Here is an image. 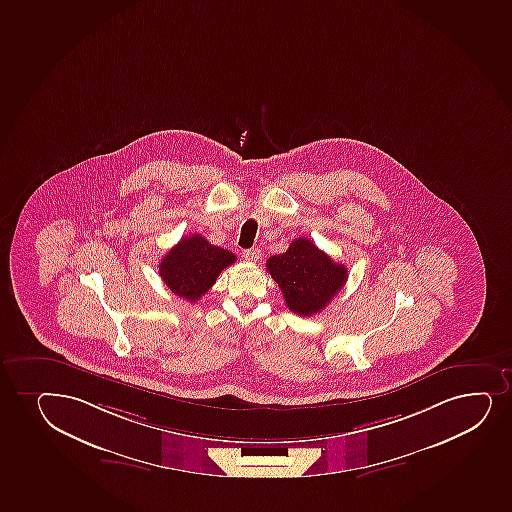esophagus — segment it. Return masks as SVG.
<instances>
[{
	"label": "esophagus",
	"mask_w": 512,
	"mask_h": 512,
	"mask_svg": "<svg viewBox=\"0 0 512 512\" xmlns=\"http://www.w3.org/2000/svg\"><path fill=\"white\" fill-rule=\"evenodd\" d=\"M242 256H244V259L249 261V263H258L259 258H261V251L256 249V247H253V249H244Z\"/></svg>",
	"instance_id": "34e87169"
}]
</instances>
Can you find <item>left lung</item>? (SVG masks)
Here are the masks:
<instances>
[{"label": "left lung", "mask_w": 512, "mask_h": 512, "mask_svg": "<svg viewBox=\"0 0 512 512\" xmlns=\"http://www.w3.org/2000/svg\"><path fill=\"white\" fill-rule=\"evenodd\" d=\"M266 268L282 288L288 309L307 318L323 311L348 278L345 266L306 237L292 241L285 253L271 256Z\"/></svg>", "instance_id": "left-lung-1"}]
</instances>
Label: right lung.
<instances>
[{"instance_id":"add662e5","label":"right lung","mask_w":512,"mask_h":512,"mask_svg":"<svg viewBox=\"0 0 512 512\" xmlns=\"http://www.w3.org/2000/svg\"><path fill=\"white\" fill-rule=\"evenodd\" d=\"M232 263H235L234 253L213 246L203 235H186L160 259L159 273L172 294L196 302Z\"/></svg>"}]
</instances>
